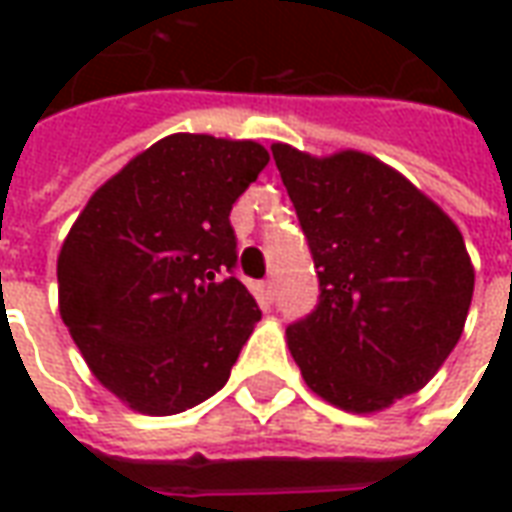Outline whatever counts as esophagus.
Masks as SVG:
<instances>
[{
	"label": "esophagus",
	"instance_id": "esophagus-1",
	"mask_svg": "<svg viewBox=\"0 0 512 512\" xmlns=\"http://www.w3.org/2000/svg\"><path fill=\"white\" fill-rule=\"evenodd\" d=\"M260 301H263V304H271V301H274V282H271V279H266V282H260Z\"/></svg>",
	"mask_w": 512,
	"mask_h": 512
}]
</instances>
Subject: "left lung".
Returning <instances> with one entry per match:
<instances>
[{"label": "left lung", "mask_w": 512, "mask_h": 512, "mask_svg": "<svg viewBox=\"0 0 512 512\" xmlns=\"http://www.w3.org/2000/svg\"><path fill=\"white\" fill-rule=\"evenodd\" d=\"M271 153L321 282L315 310L288 326L290 354L332 406L389 408L461 340L474 290L461 230L367 153L315 158L282 142Z\"/></svg>", "instance_id": "1"}]
</instances>
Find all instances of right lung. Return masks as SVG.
Instances as JSON below:
<instances>
[{
	"label": "right lung",
	"instance_id": "1",
	"mask_svg": "<svg viewBox=\"0 0 512 512\" xmlns=\"http://www.w3.org/2000/svg\"><path fill=\"white\" fill-rule=\"evenodd\" d=\"M268 164L249 139L172 134L84 205L57 260L60 315L93 376L169 417L216 395L260 321L233 277V202Z\"/></svg>",
	"mask_w": 512,
	"mask_h": 512
}]
</instances>
